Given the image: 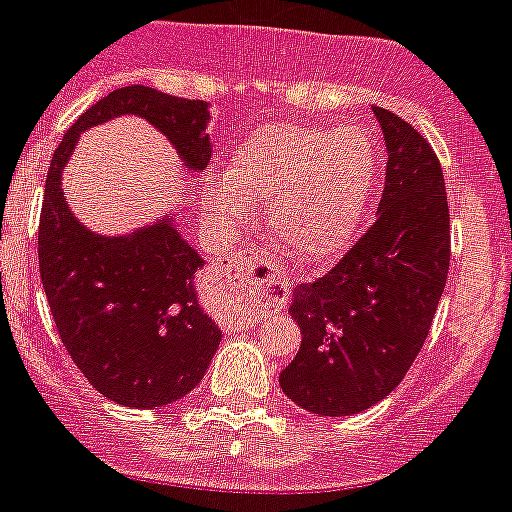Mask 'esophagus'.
<instances>
[{
	"label": "esophagus",
	"instance_id": "34e87169",
	"mask_svg": "<svg viewBox=\"0 0 512 512\" xmlns=\"http://www.w3.org/2000/svg\"><path fill=\"white\" fill-rule=\"evenodd\" d=\"M216 281L237 296H260L278 283V270L273 262L257 257L252 250H239L221 265Z\"/></svg>",
	"mask_w": 512,
	"mask_h": 512
}]
</instances>
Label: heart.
I'll use <instances>...</instances> for the list:
<instances>
[{
  "label": "heart",
  "instance_id": "obj_1",
  "mask_svg": "<svg viewBox=\"0 0 512 512\" xmlns=\"http://www.w3.org/2000/svg\"><path fill=\"white\" fill-rule=\"evenodd\" d=\"M376 154L361 128L273 123L250 133L203 188V206L224 229H242L250 206H268L275 244L293 260L327 262L361 226Z\"/></svg>",
  "mask_w": 512,
  "mask_h": 512
}]
</instances>
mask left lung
Masks as SVG:
<instances>
[{
    "instance_id": "obj_1",
    "label": "left lung",
    "mask_w": 512,
    "mask_h": 512,
    "mask_svg": "<svg viewBox=\"0 0 512 512\" xmlns=\"http://www.w3.org/2000/svg\"><path fill=\"white\" fill-rule=\"evenodd\" d=\"M384 131L386 182L379 216L327 275L293 288L301 348L281 389L301 410L345 417L397 389L428 337L446 288L451 219L433 146L391 110Z\"/></svg>"
}]
</instances>
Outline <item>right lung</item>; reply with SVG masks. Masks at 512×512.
<instances>
[{
  "mask_svg": "<svg viewBox=\"0 0 512 512\" xmlns=\"http://www.w3.org/2000/svg\"><path fill=\"white\" fill-rule=\"evenodd\" d=\"M118 115L146 118L190 172L211 162L208 102L164 95L144 84L113 90L79 115L53 151L38 265L56 330L84 379L110 402L151 410L201 384L221 330L195 293L201 255L170 216L123 237H102L66 206L61 172L79 133Z\"/></svg>",
  "mask_w": 512,
  "mask_h": 512,
  "instance_id": "obj_1",
  "label": "right lung"
}]
</instances>
